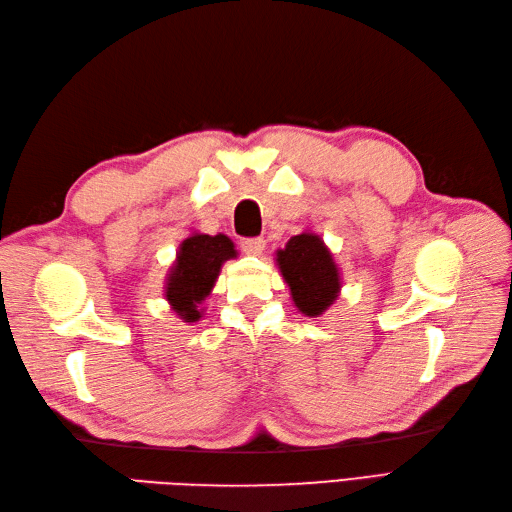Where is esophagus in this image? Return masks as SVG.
I'll list each match as a JSON object with an SVG mask.
<instances>
[{
  "mask_svg": "<svg viewBox=\"0 0 512 512\" xmlns=\"http://www.w3.org/2000/svg\"><path fill=\"white\" fill-rule=\"evenodd\" d=\"M265 245H267V241L262 239V237L243 239V241H241V250H243L245 254H250V256H260L262 250H265Z\"/></svg>",
  "mask_w": 512,
  "mask_h": 512,
  "instance_id": "obj_1",
  "label": "esophagus"
}]
</instances>
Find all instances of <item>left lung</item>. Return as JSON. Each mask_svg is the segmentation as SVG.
<instances>
[{
    "label": "left lung",
    "mask_w": 512,
    "mask_h": 512,
    "mask_svg": "<svg viewBox=\"0 0 512 512\" xmlns=\"http://www.w3.org/2000/svg\"><path fill=\"white\" fill-rule=\"evenodd\" d=\"M280 267L299 312L318 318L335 303L342 290V277L333 254L314 232L292 237L284 250L277 252Z\"/></svg>",
    "instance_id": "obj_1"
}]
</instances>
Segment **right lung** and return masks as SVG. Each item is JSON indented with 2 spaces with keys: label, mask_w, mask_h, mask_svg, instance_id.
<instances>
[{
  "label": "right lung",
  "mask_w": 512,
  "mask_h": 512,
  "mask_svg": "<svg viewBox=\"0 0 512 512\" xmlns=\"http://www.w3.org/2000/svg\"><path fill=\"white\" fill-rule=\"evenodd\" d=\"M237 250L226 235H203L194 232L179 245L175 265L166 277V301L183 322H196L203 316V303L218 280L226 260L235 258Z\"/></svg>",
  "instance_id": "add662e5"
}]
</instances>
